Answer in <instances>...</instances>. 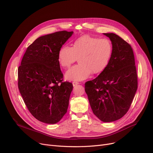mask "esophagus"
<instances>
[{
	"mask_svg": "<svg viewBox=\"0 0 153 153\" xmlns=\"http://www.w3.org/2000/svg\"><path fill=\"white\" fill-rule=\"evenodd\" d=\"M72 84H73V86H76L77 85L79 84V83L77 82H72Z\"/></svg>",
	"mask_w": 153,
	"mask_h": 153,
	"instance_id": "1",
	"label": "esophagus"
}]
</instances>
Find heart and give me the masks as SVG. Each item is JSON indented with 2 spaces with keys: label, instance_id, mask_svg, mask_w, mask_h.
Masks as SVG:
<instances>
[{
  "label": "heart",
  "instance_id": "1",
  "mask_svg": "<svg viewBox=\"0 0 153 153\" xmlns=\"http://www.w3.org/2000/svg\"><path fill=\"white\" fill-rule=\"evenodd\" d=\"M113 53V45L108 38H99L84 35L74 40L72 46L63 45L59 50L58 59L60 65L68 69L78 57L79 63L66 74L71 81H82L92 73L102 72L107 67Z\"/></svg>",
  "mask_w": 153,
  "mask_h": 153
}]
</instances>
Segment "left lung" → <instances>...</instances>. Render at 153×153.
I'll return each mask as SVG.
<instances>
[{
  "label": "left lung",
  "mask_w": 153,
  "mask_h": 153,
  "mask_svg": "<svg viewBox=\"0 0 153 153\" xmlns=\"http://www.w3.org/2000/svg\"><path fill=\"white\" fill-rule=\"evenodd\" d=\"M113 45L110 61L100 75L85 83L94 114L103 122L122 118L129 110L138 88L131 46L115 33H103Z\"/></svg>",
  "instance_id": "left-lung-1"
}]
</instances>
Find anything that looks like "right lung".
<instances>
[{"instance_id":"add662e5","label":"right lung","mask_w":153,"mask_h":153,"mask_svg":"<svg viewBox=\"0 0 153 153\" xmlns=\"http://www.w3.org/2000/svg\"><path fill=\"white\" fill-rule=\"evenodd\" d=\"M73 31L40 36L28 48L18 68V87L24 102L39 121L54 124L66 114L73 85L63 82L58 59L59 48Z\"/></svg>"}]
</instances>
